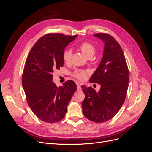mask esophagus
<instances>
[{
    "instance_id": "esophagus-1",
    "label": "esophagus",
    "mask_w": 152,
    "mask_h": 152,
    "mask_svg": "<svg viewBox=\"0 0 152 152\" xmlns=\"http://www.w3.org/2000/svg\"><path fill=\"white\" fill-rule=\"evenodd\" d=\"M77 91H82V88H81V86H80V84L77 83Z\"/></svg>"
}]
</instances>
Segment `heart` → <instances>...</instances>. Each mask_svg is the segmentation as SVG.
I'll return each instance as SVG.
<instances>
[{
  "mask_svg": "<svg viewBox=\"0 0 152 152\" xmlns=\"http://www.w3.org/2000/svg\"><path fill=\"white\" fill-rule=\"evenodd\" d=\"M79 48L82 53L87 58L89 56H93L95 53V48L93 45L89 42H82L79 45ZM71 51L70 50H65L63 54V61L65 63L70 61ZM87 71L77 70L72 73V75L79 80H84L87 75Z\"/></svg>",
  "mask_w": 152,
  "mask_h": 152,
  "instance_id": "1",
  "label": "heart"
}]
</instances>
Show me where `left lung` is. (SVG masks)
Here are the masks:
<instances>
[{
    "instance_id": "1",
    "label": "left lung",
    "mask_w": 152,
    "mask_h": 152,
    "mask_svg": "<svg viewBox=\"0 0 152 152\" xmlns=\"http://www.w3.org/2000/svg\"><path fill=\"white\" fill-rule=\"evenodd\" d=\"M104 44L99 66L89 82L100 84L99 92L93 87H81L85 94L82 103L84 116L94 122H107L118 113L125 101L129 74L125 56L117 41L108 34L94 35Z\"/></svg>"
}]
</instances>
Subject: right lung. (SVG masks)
<instances>
[{
	"mask_svg": "<svg viewBox=\"0 0 152 152\" xmlns=\"http://www.w3.org/2000/svg\"><path fill=\"white\" fill-rule=\"evenodd\" d=\"M77 35L48 34L40 38L30 50L22 75V85L32 112L48 123L59 122L65 117L67 106L77 85L69 80L58 87L53 73L64 64L63 54Z\"/></svg>",
	"mask_w": 152,
	"mask_h": 152,
	"instance_id": "1",
	"label": "right lung"
}]
</instances>
